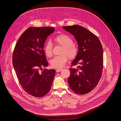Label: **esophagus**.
<instances>
[{
  "label": "esophagus",
  "mask_w": 121,
  "mask_h": 121,
  "mask_svg": "<svg viewBox=\"0 0 121 121\" xmlns=\"http://www.w3.org/2000/svg\"><path fill=\"white\" fill-rule=\"evenodd\" d=\"M61 71H63V69H56V72H60Z\"/></svg>",
  "instance_id": "1"
}]
</instances>
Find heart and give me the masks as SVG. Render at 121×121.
<instances>
[{
    "instance_id": "b5f03b06",
    "label": "heart",
    "mask_w": 121,
    "mask_h": 121,
    "mask_svg": "<svg viewBox=\"0 0 121 121\" xmlns=\"http://www.w3.org/2000/svg\"><path fill=\"white\" fill-rule=\"evenodd\" d=\"M54 41L62 46L61 56L54 57L50 61V65L53 68H61L64 66L68 59L73 60L78 53V48L72 39L68 35L61 34L54 38ZM43 50L46 56L51 57L52 55V45L50 42H47L44 46Z\"/></svg>"
}]
</instances>
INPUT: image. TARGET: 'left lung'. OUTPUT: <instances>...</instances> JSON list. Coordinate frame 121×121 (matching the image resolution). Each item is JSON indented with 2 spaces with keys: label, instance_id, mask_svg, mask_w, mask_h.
<instances>
[{
  "label": "left lung",
  "instance_id": "obj_1",
  "mask_svg": "<svg viewBox=\"0 0 121 121\" xmlns=\"http://www.w3.org/2000/svg\"><path fill=\"white\" fill-rule=\"evenodd\" d=\"M63 28L74 35L78 44V53L72 61L68 82L76 93L83 95L95 88L101 77L103 69V49L97 36L81 26Z\"/></svg>",
  "mask_w": 121,
  "mask_h": 121
}]
</instances>
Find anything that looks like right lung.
Instances as JSON below:
<instances>
[{"instance_id":"add662e5","label":"right lung","mask_w":121,"mask_h":121,"mask_svg":"<svg viewBox=\"0 0 121 121\" xmlns=\"http://www.w3.org/2000/svg\"><path fill=\"white\" fill-rule=\"evenodd\" d=\"M54 30L52 27L29 28L21 35L13 50V65L19 83L26 92L36 97L49 92L56 74L54 69H42L48 66L44 44Z\"/></svg>"}]
</instances>
